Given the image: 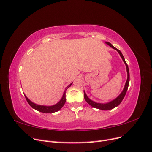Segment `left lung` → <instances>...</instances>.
I'll return each instance as SVG.
<instances>
[{
	"mask_svg": "<svg viewBox=\"0 0 152 152\" xmlns=\"http://www.w3.org/2000/svg\"><path fill=\"white\" fill-rule=\"evenodd\" d=\"M106 44H107L108 45H109L110 47L112 48L113 49L117 50L118 53L120 54L121 58H122L123 61L124 62V63L126 64V68H127V81L126 82V85H125V87H124V89L123 90V91L121 93V94L119 95L118 97L115 99L114 100H113L112 102H109V103H104V104H103V103H96L94 102H93V101L91 100L88 97H87V96L86 95V93L84 91V99L87 102V103L89 104L91 106H92V107H94V108H98V109H100V110H111V109H113L114 108H115L116 107H117L118 105L120 104V103L122 102V99H124V96H125L126 94V92L127 91V89H128V86H129V68H128V66H127V64L126 63V61H125V59H124V56L122 55V53L121 52L120 50L117 49V48H115V47H113V45L110 44V42H106Z\"/></svg>",
	"mask_w": 152,
	"mask_h": 152,
	"instance_id": "left-lung-1",
	"label": "left lung"
}]
</instances>
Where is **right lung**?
Returning a JSON list of instances; mask_svg holds the SVG:
<instances>
[{
	"mask_svg": "<svg viewBox=\"0 0 152 152\" xmlns=\"http://www.w3.org/2000/svg\"><path fill=\"white\" fill-rule=\"evenodd\" d=\"M72 84V83H71L70 85L66 87L65 91H64V93H63V97H62L61 99L59 101V102L57 104H54L53 106L46 107V106H42V105L36 104L34 103H32L31 101H30V99H28V98L26 97V96H25V98H26L27 102H28V104L31 106V107L34 108L36 110H37V111H39V112H42V113H51L56 112H58V110H60L63 107V106L65 104V103L66 102V98H65L66 91L67 90L68 87H70L71 86Z\"/></svg>",
	"mask_w": 152,
	"mask_h": 152,
	"instance_id": "1",
	"label": "right lung"
}]
</instances>
